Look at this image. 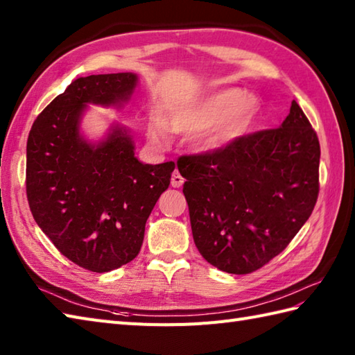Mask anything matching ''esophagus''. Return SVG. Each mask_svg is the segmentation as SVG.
<instances>
[{
  "instance_id": "34e87169",
  "label": "esophagus",
  "mask_w": 355,
  "mask_h": 355,
  "mask_svg": "<svg viewBox=\"0 0 355 355\" xmlns=\"http://www.w3.org/2000/svg\"><path fill=\"white\" fill-rule=\"evenodd\" d=\"M183 182H184V178L180 175V172L175 169L173 171V173H172V178H171V186L172 187H180L183 184Z\"/></svg>"
}]
</instances>
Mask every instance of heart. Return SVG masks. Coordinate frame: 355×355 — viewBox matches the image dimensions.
<instances>
[{
    "label": "heart",
    "instance_id": "obj_1",
    "mask_svg": "<svg viewBox=\"0 0 355 355\" xmlns=\"http://www.w3.org/2000/svg\"><path fill=\"white\" fill-rule=\"evenodd\" d=\"M259 111L258 96L239 87H225L173 108L166 116L164 123L173 132H195L193 146L205 153H215L239 139ZM148 134L160 145L168 139L160 123L149 125Z\"/></svg>",
    "mask_w": 355,
    "mask_h": 355
}]
</instances>
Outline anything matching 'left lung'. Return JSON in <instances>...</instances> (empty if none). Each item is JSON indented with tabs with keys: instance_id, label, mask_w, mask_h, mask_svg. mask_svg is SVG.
Returning a JSON list of instances; mask_svg holds the SVG:
<instances>
[{
	"instance_id": "8db88e82",
	"label": "left lung",
	"mask_w": 355,
	"mask_h": 355,
	"mask_svg": "<svg viewBox=\"0 0 355 355\" xmlns=\"http://www.w3.org/2000/svg\"><path fill=\"white\" fill-rule=\"evenodd\" d=\"M319 162V139L296 101L275 130L180 158L202 258L225 273L247 275L281 253L318 201Z\"/></svg>"
}]
</instances>
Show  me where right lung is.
<instances>
[{
  "instance_id": "obj_1",
  "label": "right lung",
  "mask_w": 355,
  "mask_h": 355,
  "mask_svg": "<svg viewBox=\"0 0 355 355\" xmlns=\"http://www.w3.org/2000/svg\"><path fill=\"white\" fill-rule=\"evenodd\" d=\"M135 73L92 74L73 80L36 117L27 140V198L36 224L79 267L116 270L139 254L145 225L168 189L175 163L145 164L131 131L110 123L89 140L88 105L120 110L137 88Z\"/></svg>"
}]
</instances>
